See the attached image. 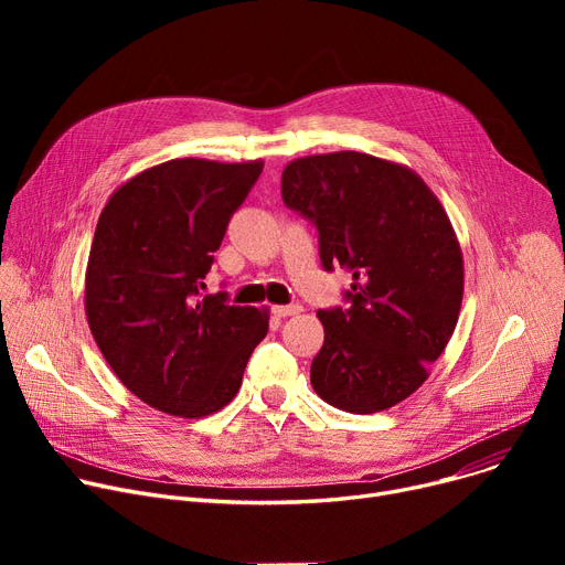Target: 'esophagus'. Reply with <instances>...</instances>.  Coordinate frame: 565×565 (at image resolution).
<instances>
[{"label":"esophagus","instance_id":"obj_1","mask_svg":"<svg viewBox=\"0 0 565 565\" xmlns=\"http://www.w3.org/2000/svg\"><path fill=\"white\" fill-rule=\"evenodd\" d=\"M302 311V305H286V307H273V313L277 318H286V316H298Z\"/></svg>","mask_w":565,"mask_h":565}]
</instances>
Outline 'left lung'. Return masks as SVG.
Here are the masks:
<instances>
[{
  "instance_id": "obj_1",
  "label": "left lung",
  "mask_w": 565,
  "mask_h": 565,
  "mask_svg": "<svg viewBox=\"0 0 565 565\" xmlns=\"http://www.w3.org/2000/svg\"><path fill=\"white\" fill-rule=\"evenodd\" d=\"M281 199L318 228L324 270L352 275L348 309H320L311 387L343 412L405 401L447 348L462 305V252L439 199L409 167L339 151L286 164Z\"/></svg>"
}]
</instances>
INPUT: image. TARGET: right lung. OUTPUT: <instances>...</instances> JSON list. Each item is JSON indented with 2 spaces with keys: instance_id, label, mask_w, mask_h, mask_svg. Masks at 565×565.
Segmentation results:
<instances>
[{
  "instance_id": "obj_1",
  "label": "right lung",
  "mask_w": 565,
  "mask_h": 565,
  "mask_svg": "<svg viewBox=\"0 0 565 565\" xmlns=\"http://www.w3.org/2000/svg\"><path fill=\"white\" fill-rule=\"evenodd\" d=\"M260 171V160H169L132 175L98 217L84 277L88 328L116 377L173 417L228 405L267 334L265 307L201 295Z\"/></svg>"
}]
</instances>
